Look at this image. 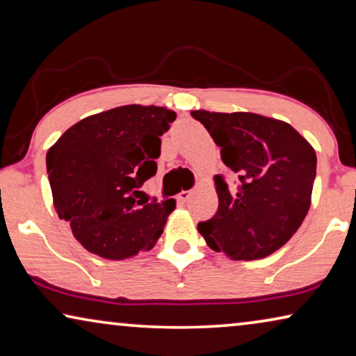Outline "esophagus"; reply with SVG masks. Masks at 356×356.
Here are the masks:
<instances>
[{
  "label": "esophagus",
  "instance_id": "obj_1",
  "mask_svg": "<svg viewBox=\"0 0 356 356\" xmlns=\"http://www.w3.org/2000/svg\"><path fill=\"white\" fill-rule=\"evenodd\" d=\"M190 196H192V190H182V192L177 195V201L185 203V201L190 200Z\"/></svg>",
  "mask_w": 356,
  "mask_h": 356
}]
</instances>
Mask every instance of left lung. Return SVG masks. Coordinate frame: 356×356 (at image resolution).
Returning <instances> with one entry per match:
<instances>
[{"label": "left lung", "instance_id": "8db88e82", "mask_svg": "<svg viewBox=\"0 0 356 356\" xmlns=\"http://www.w3.org/2000/svg\"><path fill=\"white\" fill-rule=\"evenodd\" d=\"M220 147L225 166L238 174L230 188L216 176L219 209L200 222L211 249L233 261H256L277 251L304 222L316 176V153L284 121L257 113L193 110Z\"/></svg>", "mask_w": 356, "mask_h": 356}]
</instances>
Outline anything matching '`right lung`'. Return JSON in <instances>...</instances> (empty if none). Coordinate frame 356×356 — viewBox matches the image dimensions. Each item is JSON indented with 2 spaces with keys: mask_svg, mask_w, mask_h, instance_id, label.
<instances>
[{
  "mask_svg": "<svg viewBox=\"0 0 356 356\" xmlns=\"http://www.w3.org/2000/svg\"><path fill=\"white\" fill-rule=\"evenodd\" d=\"M176 111L123 105L78 121L46 155L54 208L89 252L121 261L161 236L176 200L137 201L156 174L161 139Z\"/></svg>",
  "mask_w": 356,
  "mask_h": 356,
  "instance_id": "right-lung-1",
  "label": "right lung"
}]
</instances>
